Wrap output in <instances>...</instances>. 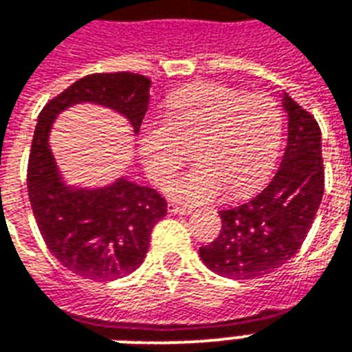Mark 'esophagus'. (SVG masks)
<instances>
[{
  "mask_svg": "<svg viewBox=\"0 0 352 352\" xmlns=\"http://www.w3.org/2000/svg\"><path fill=\"white\" fill-rule=\"evenodd\" d=\"M168 212H170V214H179V216H188V214L192 212V208L175 205V203H168Z\"/></svg>",
  "mask_w": 352,
  "mask_h": 352,
  "instance_id": "1",
  "label": "esophagus"
}]
</instances>
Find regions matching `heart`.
I'll use <instances>...</instances> for the list:
<instances>
[{
  "mask_svg": "<svg viewBox=\"0 0 352 352\" xmlns=\"http://www.w3.org/2000/svg\"><path fill=\"white\" fill-rule=\"evenodd\" d=\"M283 133V112L272 96L203 82L168 99L166 122L146 125L142 162L162 186L186 162V147L195 146L197 164L173 179L168 194L186 205L210 203L229 188L241 197L272 173Z\"/></svg>",
  "mask_w": 352,
  "mask_h": 352,
  "instance_id": "obj_1",
  "label": "heart"
}]
</instances>
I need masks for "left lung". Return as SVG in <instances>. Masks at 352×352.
<instances>
[{"label": "left lung", "instance_id": "left-lung-1", "mask_svg": "<svg viewBox=\"0 0 352 352\" xmlns=\"http://www.w3.org/2000/svg\"><path fill=\"white\" fill-rule=\"evenodd\" d=\"M283 104L288 112V146L280 168L256 197L219 210L221 232L199 248L203 264L223 277H264L286 264L302 245L321 205L325 171L319 125L288 94Z\"/></svg>", "mask_w": 352, "mask_h": 352}]
</instances>
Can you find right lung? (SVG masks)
Wrapping results in <instances>:
<instances>
[{"mask_svg":"<svg viewBox=\"0 0 352 352\" xmlns=\"http://www.w3.org/2000/svg\"><path fill=\"white\" fill-rule=\"evenodd\" d=\"M149 87L151 80L140 74H92L75 80L40 112L27 166L29 201L51 254L82 278L114 280L138 270L168 205L157 190L125 177L94 190L68 186L51 153V125L68 107L96 103L120 112L138 134Z\"/></svg>","mask_w":352,"mask_h":352,"instance_id":"1","label":"right lung"}]
</instances>
